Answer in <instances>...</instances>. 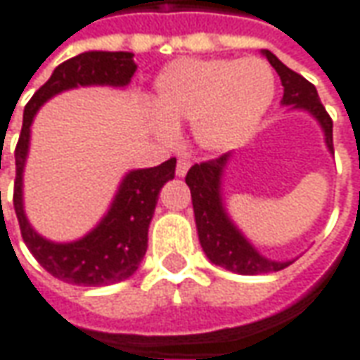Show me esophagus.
<instances>
[{
	"mask_svg": "<svg viewBox=\"0 0 360 360\" xmlns=\"http://www.w3.org/2000/svg\"><path fill=\"white\" fill-rule=\"evenodd\" d=\"M189 167H191V161H189V159H179V161H177V175H179V177L187 175Z\"/></svg>",
	"mask_w": 360,
	"mask_h": 360,
	"instance_id": "esophagus-1",
	"label": "esophagus"
}]
</instances>
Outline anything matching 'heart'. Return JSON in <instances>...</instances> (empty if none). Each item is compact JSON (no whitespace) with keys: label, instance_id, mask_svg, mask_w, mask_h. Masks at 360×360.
<instances>
[{"label":"heart","instance_id":"1","mask_svg":"<svg viewBox=\"0 0 360 360\" xmlns=\"http://www.w3.org/2000/svg\"><path fill=\"white\" fill-rule=\"evenodd\" d=\"M273 97L275 73L263 59H179L155 81V129L171 135V125L185 121L205 149H231L257 127Z\"/></svg>","mask_w":360,"mask_h":360}]
</instances>
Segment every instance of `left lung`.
Wrapping results in <instances>:
<instances>
[{
	"mask_svg": "<svg viewBox=\"0 0 360 360\" xmlns=\"http://www.w3.org/2000/svg\"><path fill=\"white\" fill-rule=\"evenodd\" d=\"M263 53L279 73L281 85H283V105L301 107L309 113H313L325 129L328 149L335 153L333 119L321 103L315 85L309 83L297 71L287 68L285 63H281L269 49H265ZM227 159H229V153H223L221 157L209 159L203 163H195L185 177V183L191 189L195 223H197V233H199V241H201L205 255L211 259V263L233 273H239V275L275 273L289 266L292 261H287V263L269 261L263 255L257 253L253 245L235 229V225L225 215L221 195H219V185H221V173L225 169Z\"/></svg>",
	"mask_w": 360,
	"mask_h": 360,
	"instance_id": "8db88e82",
	"label": "left lung"
}]
</instances>
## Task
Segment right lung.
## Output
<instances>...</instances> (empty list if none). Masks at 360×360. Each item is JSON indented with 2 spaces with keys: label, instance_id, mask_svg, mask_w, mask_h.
I'll list each match as a JSON object with an SVG mask.
<instances>
[{
  "label": "right lung",
  "instance_id": "obj_1",
  "mask_svg": "<svg viewBox=\"0 0 360 360\" xmlns=\"http://www.w3.org/2000/svg\"><path fill=\"white\" fill-rule=\"evenodd\" d=\"M137 65L127 51H87L57 65L51 77L33 94L23 111V125L15 147L13 209L27 249L49 275L71 285L101 287L131 277L147 251V231L155 213L161 187L175 177L177 159L151 169L131 171L119 187L105 219L75 243H49L27 223L21 201V177L30 147L33 115L49 97L77 85H127ZM1 169V165H0Z\"/></svg>",
  "mask_w": 360,
  "mask_h": 360
}]
</instances>
